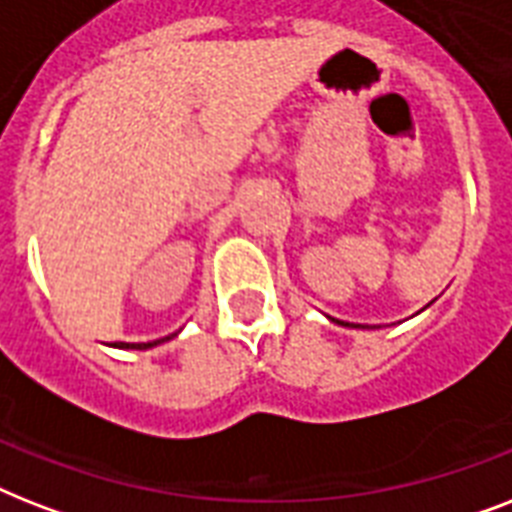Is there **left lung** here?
I'll return each mask as SVG.
<instances>
[{"instance_id":"left-lung-1","label":"left lung","mask_w":512,"mask_h":512,"mask_svg":"<svg viewBox=\"0 0 512 512\" xmlns=\"http://www.w3.org/2000/svg\"><path fill=\"white\" fill-rule=\"evenodd\" d=\"M337 324H342V327H358V324H345V321H337Z\"/></svg>"}]
</instances>
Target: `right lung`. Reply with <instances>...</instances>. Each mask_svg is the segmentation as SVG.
<instances>
[{
  "label": "right lung",
  "instance_id": "add662e5",
  "mask_svg": "<svg viewBox=\"0 0 512 512\" xmlns=\"http://www.w3.org/2000/svg\"><path fill=\"white\" fill-rule=\"evenodd\" d=\"M175 335L170 337H162V340H154V342H119V348H135V350H146V348H154V345H159V342H167L172 340Z\"/></svg>",
  "mask_w": 512,
  "mask_h": 512
}]
</instances>
